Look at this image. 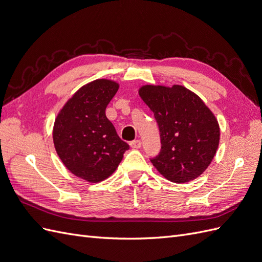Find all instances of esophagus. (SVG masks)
Returning a JSON list of instances; mask_svg holds the SVG:
<instances>
[{
  "label": "esophagus",
  "mask_w": 262,
  "mask_h": 262,
  "mask_svg": "<svg viewBox=\"0 0 262 262\" xmlns=\"http://www.w3.org/2000/svg\"><path fill=\"white\" fill-rule=\"evenodd\" d=\"M130 145L133 148H140L142 146V142H141V140H134V141L130 142Z\"/></svg>",
  "instance_id": "obj_1"
}]
</instances>
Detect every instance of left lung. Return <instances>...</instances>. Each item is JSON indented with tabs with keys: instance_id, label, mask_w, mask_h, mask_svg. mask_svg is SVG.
<instances>
[{
	"instance_id": "left-lung-1",
	"label": "left lung",
	"mask_w": 262,
	"mask_h": 262,
	"mask_svg": "<svg viewBox=\"0 0 262 262\" xmlns=\"http://www.w3.org/2000/svg\"><path fill=\"white\" fill-rule=\"evenodd\" d=\"M140 96L154 113L161 134L160 153L150 162L162 175L185 184L208 168L220 142L217 120L194 93L180 85H146Z\"/></svg>"
}]
</instances>
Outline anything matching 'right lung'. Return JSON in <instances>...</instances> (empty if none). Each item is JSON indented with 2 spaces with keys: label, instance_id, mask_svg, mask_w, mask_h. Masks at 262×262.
<instances>
[{
  "label": "right lung",
  "instance_id": "right-lung-1",
  "mask_svg": "<svg viewBox=\"0 0 262 262\" xmlns=\"http://www.w3.org/2000/svg\"><path fill=\"white\" fill-rule=\"evenodd\" d=\"M118 87L109 80L83 86L55 119L53 142L59 157L71 172L90 182L112 175L130 147L106 117Z\"/></svg>",
  "mask_w": 262,
  "mask_h": 262
}]
</instances>
